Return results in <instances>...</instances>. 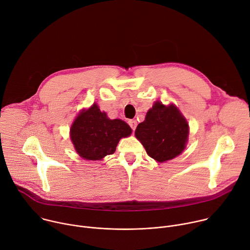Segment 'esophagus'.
Here are the masks:
<instances>
[{"instance_id":"1","label":"esophagus","mask_w":250,"mask_h":250,"mask_svg":"<svg viewBox=\"0 0 250 250\" xmlns=\"http://www.w3.org/2000/svg\"><path fill=\"white\" fill-rule=\"evenodd\" d=\"M128 125H129V126L131 127V129L134 130V129L136 128L137 123H136V121H134V120H129V121H128Z\"/></svg>"}]
</instances>
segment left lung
Listing matches in <instances>:
<instances>
[{
	"instance_id": "left-lung-1",
	"label": "left lung",
	"mask_w": 250,
	"mask_h": 250,
	"mask_svg": "<svg viewBox=\"0 0 250 250\" xmlns=\"http://www.w3.org/2000/svg\"><path fill=\"white\" fill-rule=\"evenodd\" d=\"M135 137L147 154L157 162H165L180 155L187 145L189 124L179 109L155 102L146 120L135 129Z\"/></svg>"
}]
</instances>
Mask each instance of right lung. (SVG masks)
<instances>
[{
    "mask_svg": "<svg viewBox=\"0 0 250 250\" xmlns=\"http://www.w3.org/2000/svg\"><path fill=\"white\" fill-rule=\"evenodd\" d=\"M130 126L120 119L111 120L95 103L82 110L70 128L76 152L86 160H102L116 151L119 141L131 134Z\"/></svg>",
    "mask_w": 250,
    "mask_h": 250,
    "instance_id": "add662e5",
    "label": "right lung"
}]
</instances>
